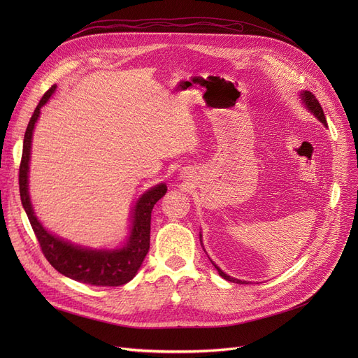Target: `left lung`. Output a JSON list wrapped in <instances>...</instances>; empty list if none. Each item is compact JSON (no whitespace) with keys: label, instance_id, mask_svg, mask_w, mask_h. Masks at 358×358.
<instances>
[{"label":"left lung","instance_id":"8db88e82","mask_svg":"<svg viewBox=\"0 0 358 358\" xmlns=\"http://www.w3.org/2000/svg\"><path fill=\"white\" fill-rule=\"evenodd\" d=\"M300 100H302V103H303V106L312 113V115L321 122L325 127L328 126V123H327V119H325V115H324V110H322V107H321V104H319V101L316 100V97L313 96V94L310 92V91H302L300 92ZM200 242H201V234H200ZM201 245H203V242H201ZM212 261V259H210ZM212 264L215 266V268L217 270V273H219V275L220 277H223L224 280H228V281H232V283H238V285H248V281H242V280H238V278H235V277H231V275H228L227 273H223L215 262L212 261Z\"/></svg>","mask_w":358,"mask_h":358}]
</instances>
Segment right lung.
I'll use <instances>...</instances> for the list:
<instances>
[{
	"instance_id": "add662e5",
	"label": "right lung",
	"mask_w": 358,
	"mask_h": 358,
	"mask_svg": "<svg viewBox=\"0 0 358 358\" xmlns=\"http://www.w3.org/2000/svg\"><path fill=\"white\" fill-rule=\"evenodd\" d=\"M56 85L45 92V96L34 108L33 116L27 124L20 171H18V184H20V197L26 215L30 220L31 228L41 243L42 252L50 266L80 283L91 286H122L134 278L149 251L150 239V213H152L157 201L165 196L166 185L159 182L150 187L134 204L130 212L129 235L123 245L117 248H88L59 238L50 234L41 220L37 219L31 206L29 194V169H30V154L31 139L34 126L41 116V108L53 96Z\"/></svg>"
}]
</instances>
